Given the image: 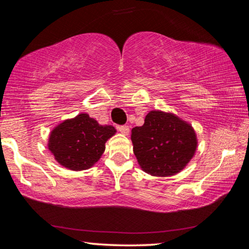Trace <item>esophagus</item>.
Returning <instances> with one entry per match:
<instances>
[{
	"instance_id": "obj_1",
	"label": "esophagus",
	"mask_w": 249,
	"mask_h": 249,
	"mask_svg": "<svg viewBox=\"0 0 249 249\" xmlns=\"http://www.w3.org/2000/svg\"><path fill=\"white\" fill-rule=\"evenodd\" d=\"M117 129H119L120 132L122 134H124V135H128L129 134V127H128L127 125H120V126H117Z\"/></svg>"
}]
</instances>
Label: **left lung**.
I'll use <instances>...</instances> for the list:
<instances>
[{"label":"left lung","mask_w":249,"mask_h":249,"mask_svg":"<svg viewBox=\"0 0 249 249\" xmlns=\"http://www.w3.org/2000/svg\"><path fill=\"white\" fill-rule=\"evenodd\" d=\"M134 154L142 170L158 177L182 170L196 149V133L174 114L151 111L142 126L132 129Z\"/></svg>","instance_id":"1"}]
</instances>
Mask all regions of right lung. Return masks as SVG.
Segmentation results:
<instances>
[{"mask_svg": "<svg viewBox=\"0 0 249 249\" xmlns=\"http://www.w3.org/2000/svg\"><path fill=\"white\" fill-rule=\"evenodd\" d=\"M115 132L111 125L101 126L88 114H80L53 130L48 147L60 165L71 170H84L98 161L105 142Z\"/></svg>", "mask_w": 249, "mask_h": 249, "instance_id": "add662e5", "label": "right lung"}]
</instances>
